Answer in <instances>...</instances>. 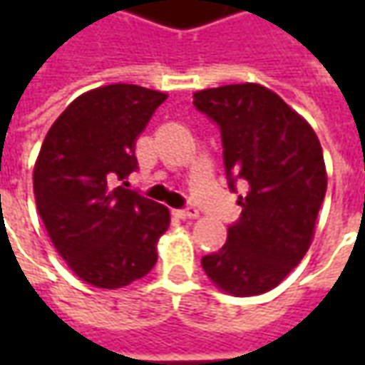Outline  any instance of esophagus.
Segmentation results:
<instances>
[{
	"instance_id": "1",
	"label": "esophagus",
	"mask_w": 365,
	"mask_h": 365,
	"mask_svg": "<svg viewBox=\"0 0 365 365\" xmlns=\"http://www.w3.org/2000/svg\"><path fill=\"white\" fill-rule=\"evenodd\" d=\"M175 217L182 219V221H190V219H197L199 211L195 207H185V209H178V211H175Z\"/></svg>"
}]
</instances>
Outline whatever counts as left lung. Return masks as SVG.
Segmentation results:
<instances>
[{
  "instance_id": "obj_1",
  "label": "left lung",
  "mask_w": 365,
  "mask_h": 365,
  "mask_svg": "<svg viewBox=\"0 0 365 365\" xmlns=\"http://www.w3.org/2000/svg\"><path fill=\"white\" fill-rule=\"evenodd\" d=\"M193 105L221 128L222 160L240 219L219 252L203 256L207 277L235 297L274 289L303 260L327 193L319 136L282 97L260 83L193 93Z\"/></svg>"
}]
</instances>
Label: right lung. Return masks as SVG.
Here are the masks:
<instances>
[{
	"label": "right lung",
	"instance_id": "obj_1",
	"mask_svg": "<svg viewBox=\"0 0 365 365\" xmlns=\"http://www.w3.org/2000/svg\"><path fill=\"white\" fill-rule=\"evenodd\" d=\"M166 97L135 83L86 91L54 120L35 162L36 211L52 245L99 289L125 287L158 260L168 207L115 182L136 170V136Z\"/></svg>",
	"mask_w": 365,
	"mask_h": 365
}]
</instances>
